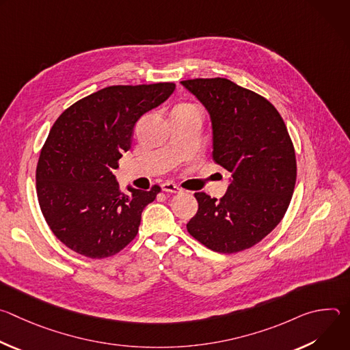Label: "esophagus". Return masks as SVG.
<instances>
[{
    "label": "esophagus",
    "mask_w": 350,
    "mask_h": 350,
    "mask_svg": "<svg viewBox=\"0 0 350 350\" xmlns=\"http://www.w3.org/2000/svg\"><path fill=\"white\" fill-rule=\"evenodd\" d=\"M162 189H163L165 192H170V193H180V192L183 191L180 187H177V185L173 184V183H165V184H162Z\"/></svg>",
    "instance_id": "obj_1"
}]
</instances>
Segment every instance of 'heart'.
Segmentation results:
<instances>
[{
    "label": "heart",
    "mask_w": 350,
    "mask_h": 350,
    "mask_svg": "<svg viewBox=\"0 0 350 350\" xmlns=\"http://www.w3.org/2000/svg\"><path fill=\"white\" fill-rule=\"evenodd\" d=\"M180 108H192V107H189V105H183V107H180Z\"/></svg>",
    "instance_id": "heart-1"
}]
</instances>
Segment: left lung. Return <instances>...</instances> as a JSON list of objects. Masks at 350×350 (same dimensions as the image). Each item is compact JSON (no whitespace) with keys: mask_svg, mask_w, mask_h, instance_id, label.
<instances>
[{"mask_svg":"<svg viewBox=\"0 0 350 350\" xmlns=\"http://www.w3.org/2000/svg\"><path fill=\"white\" fill-rule=\"evenodd\" d=\"M211 118L212 158L231 173L217 201L196 192L188 232L220 254L260 242L284 217L296 183V158L286 126L262 95L231 80L181 81Z\"/></svg>","mask_w":350,"mask_h":350,"instance_id":"1","label":"left lung"}]
</instances>
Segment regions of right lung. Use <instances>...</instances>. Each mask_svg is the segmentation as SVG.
Returning a JSON list of instances; mask_svg holds the SVG:
<instances>
[{"label": "right lung", "instance_id": "1", "mask_svg": "<svg viewBox=\"0 0 350 350\" xmlns=\"http://www.w3.org/2000/svg\"><path fill=\"white\" fill-rule=\"evenodd\" d=\"M174 83L111 85L81 98L54 123L37 163V198L55 237L103 259L137 235L144 208L161 187L119 189L113 172L130 149L137 120L173 94Z\"/></svg>", "mask_w": 350, "mask_h": 350}]
</instances>
